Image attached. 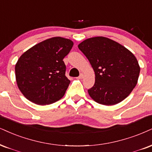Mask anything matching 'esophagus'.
<instances>
[{
    "label": "esophagus",
    "mask_w": 152,
    "mask_h": 152,
    "mask_svg": "<svg viewBox=\"0 0 152 152\" xmlns=\"http://www.w3.org/2000/svg\"><path fill=\"white\" fill-rule=\"evenodd\" d=\"M84 77V74L83 73H81V74L80 75V76L78 77V78H79V79H82V78Z\"/></svg>",
    "instance_id": "1"
}]
</instances>
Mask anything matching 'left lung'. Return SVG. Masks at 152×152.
Listing matches in <instances>:
<instances>
[{
    "label": "left lung",
    "instance_id": "8db88e82",
    "mask_svg": "<svg viewBox=\"0 0 152 152\" xmlns=\"http://www.w3.org/2000/svg\"><path fill=\"white\" fill-rule=\"evenodd\" d=\"M95 72V83L88 90L94 101L105 106L121 102L137 83L140 67L134 54L104 37L85 39L78 45Z\"/></svg>",
    "mask_w": 152,
    "mask_h": 152
}]
</instances>
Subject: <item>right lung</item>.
<instances>
[{
    "label": "right lung",
    "instance_id": "1",
    "mask_svg": "<svg viewBox=\"0 0 152 152\" xmlns=\"http://www.w3.org/2000/svg\"><path fill=\"white\" fill-rule=\"evenodd\" d=\"M73 46L70 39L56 37L28 49L15 64L18 87L25 98L48 105L64 96L70 81L65 76L63 58Z\"/></svg>",
    "mask_w": 152,
    "mask_h": 152
}]
</instances>
